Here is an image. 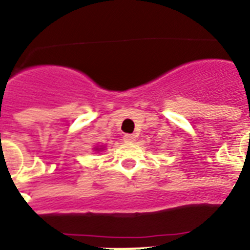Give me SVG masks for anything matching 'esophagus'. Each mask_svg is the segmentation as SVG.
<instances>
[{
	"instance_id": "esophagus-1",
	"label": "esophagus",
	"mask_w": 250,
	"mask_h": 250,
	"mask_svg": "<svg viewBox=\"0 0 250 250\" xmlns=\"http://www.w3.org/2000/svg\"><path fill=\"white\" fill-rule=\"evenodd\" d=\"M124 141H126V143H132V141H135V135H132V134H126V135H124Z\"/></svg>"
}]
</instances>
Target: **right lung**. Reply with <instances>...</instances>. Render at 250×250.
Listing matches in <instances>:
<instances>
[{
    "label": "right lung",
    "instance_id": "obj_1",
    "mask_svg": "<svg viewBox=\"0 0 250 250\" xmlns=\"http://www.w3.org/2000/svg\"><path fill=\"white\" fill-rule=\"evenodd\" d=\"M103 149V147H100V149H99V147H95V150H101Z\"/></svg>",
    "mask_w": 250,
    "mask_h": 250
}]
</instances>
